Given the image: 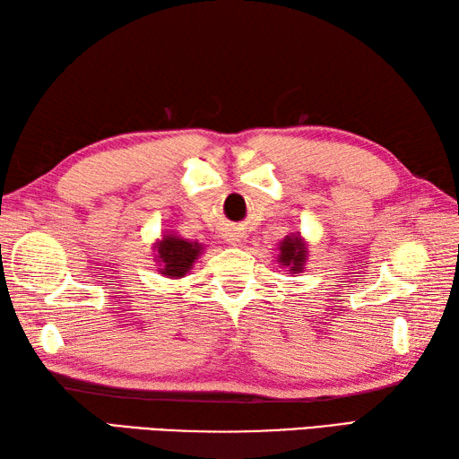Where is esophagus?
<instances>
[{"label": "esophagus", "instance_id": "esophagus-1", "mask_svg": "<svg viewBox=\"0 0 459 459\" xmlns=\"http://www.w3.org/2000/svg\"><path fill=\"white\" fill-rule=\"evenodd\" d=\"M240 240H242L240 232H229V235H227V242H229V245H232V247H237Z\"/></svg>", "mask_w": 459, "mask_h": 459}]
</instances>
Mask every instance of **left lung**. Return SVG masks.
<instances>
[{
  "instance_id": "8db88e82",
  "label": "left lung",
  "mask_w": 459,
  "mask_h": 459,
  "mask_svg": "<svg viewBox=\"0 0 459 459\" xmlns=\"http://www.w3.org/2000/svg\"><path fill=\"white\" fill-rule=\"evenodd\" d=\"M280 255L278 262L281 266L290 268V274H301L307 260V247L306 240L301 238L299 232H294V235H288L284 240L280 242Z\"/></svg>"
}]
</instances>
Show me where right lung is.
Listing matches in <instances>:
<instances>
[{"instance_id":"1","label":"right lung","mask_w":459,"mask_h":459,"mask_svg":"<svg viewBox=\"0 0 459 459\" xmlns=\"http://www.w3.org/2000/svg\"><path fill=\"white\" fill-rule=\"evenodd\" d=\"M203 248L197 240L181 238L178 232H165L161 240L153 242V260L160 264L158 272L163 278L179 280L187 276V272L203 255Z\"/></svg>"}]
</instances>
